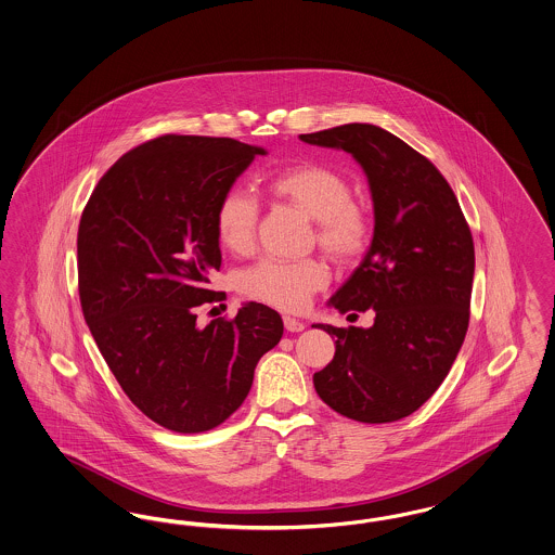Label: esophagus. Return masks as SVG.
Wrapping results in <instances>:
<instances>
[{
    "label": "esophagus",
    "instance_id": "34e87169",
    "mask_svg": "<svg viewBox=\"0 0 555 555\" xmlns=\"http://www.w3.org/2000/svg\"><path fill=\"white\" fill-rule=\"evenodd\" d=\"M283 324H285V328H287L288 333H301V331L306 328V324H304L301 320L293 318V315H285V318H283Z\"/></svg>",
    "mask_w": 555,
    "mask_h": 555
}]
</instances>
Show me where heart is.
I'll return each mask as SVG.
<instances>
[{"instance_id": "1", "label": "heart", "mask_w": 555, "mask_h": 555, "mask_svg": "<svg viewBox=\"0 0 555 555\" xmlns=\"http://www.w3.org/2000/svg\"><path fill=\"white\" fill-rule=\"evenodd\" d=\"M268 192L299 208L315 221V240L338 262L357 258L370 242V212L351 198V185L343 173L322 163H297L274 171L267 181ZM258 204L242 190L227 192L215 210L219 244L245 256L256 242ZM328 283V270L318 260L281 262L262 260L245 268L237 287L247 299L279 310H299L311 293Z\"/></svg>"}]
</instances>
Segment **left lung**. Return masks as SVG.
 <instances>
[{"mask_svg":"<svg viewBox=\"0 0 555 555\" xmlns=\"http://www.w3.org/2000/svg\"><path fill=\"white\" fill-rule=\"evenodd\" d=\"M299 138L353 156L374 202L370 249L328 301L343 313L376 311L374 326H315L336 338L333 361L313 374L315 392L349 420L399 422L440 388L463 347L470 229L442 173L395 133L345 124Z\"/></svg>","mask_w":555,"mask_h":555,"instance_id":"1","label":"left lung"}]
</instances>
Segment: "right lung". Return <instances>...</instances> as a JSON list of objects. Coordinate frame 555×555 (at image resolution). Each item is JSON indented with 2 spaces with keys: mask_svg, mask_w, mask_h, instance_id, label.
<instances>
[{
  "mask_svg": "<svg viewBox=\"0 0 555 555\" xmlns=\"http://www.w3.org/2000/svg\"><path fill=\"white\" fill-rule=\"evenodd\" d=\"M258 155L233 138L167 133L121 156L78 227V291L90 334L128 399L179 434L221 425L244 402L283 320L249 301L199 328L221 293L219 199Z\"/></svg>",
  "mask_w": 555,
  "mask_h": 555,
  "instance_id": "add662e5",
  "label": "right lung"
}]
</instances>
